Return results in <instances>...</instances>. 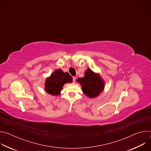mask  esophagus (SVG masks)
<instances>
[{"label":"esophagus","instance_id":"1","mask_svg":"<svg viewBox=\"0 0 151 151\" xmlns=\"http://www.w3.org/2000/svg\"><path fill=\"white\" fill-rule=\"evenodd\" d=\"M76 81V77L75 76H73V82H75Z\"/></svg>","mask_w":151,"mask_h":151}]
</instances>
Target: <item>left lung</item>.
I'll list each match as a JSON object with an SVG mask.
<instances>
[{
  "label": "left lung",
  "instance_id": "left-lung-1",
  "mask_svg": "<svg viewBox=\"0 0 151 151\" xmlns=\"http://www.w3.org/2000/svg\"><path fill=\"white\" fill-rule=\"evenodd\" d=\"M83 93L90 98L98 96L104 88V82L100 76L94 73L90 69L85 72L83 78H78Z\"/></svg>",
  "mask_w": 151,
  "mask_h": 151
}]
</instances>
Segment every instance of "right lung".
Wrapping results in <instances>:
<instances>
[{
    "label": "right lung",
    "mask_w": 151,
    "mask_h": 151,
    "mask_svg": "<svg viewBox=\"0 0 151 151\" xmlns=\"http://www.w3.org/2000/svg\"><path fill=\"white\" fill-rule=\"evenodd\" d=\"M73 78L69 73H64L61 69L55 70L51 76L46 79L45 90L52 95H58L63 86L67 82H72Z\"/></svg>",
    "instance_id": "add662e5"
}]
</instances>
